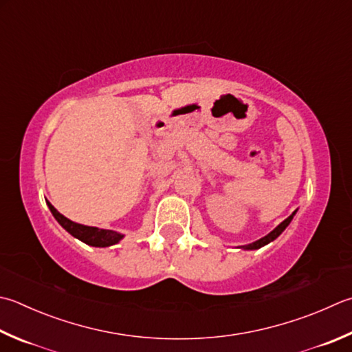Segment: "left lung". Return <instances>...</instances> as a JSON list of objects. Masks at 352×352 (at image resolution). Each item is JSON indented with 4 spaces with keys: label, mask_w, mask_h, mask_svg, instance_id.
Here are the masks:
<instances>
[{
    "label": "left lung",
    "mask_w": 352,
    "mask_h": 352,
    "mask_svg": "<svg viewBox=\"0 0 352 352\" xmlns=\"http://www.w3.org/2000/svg\"><path fill=\"white\" fill-rule=\"evenodd\" d=\"M296 213H297V210L294 211L293 214H291V216H288L287 219H285V221H283L282 223L277 225V227H276L273 231H271V233H268L267 236H263L262 239H258V241H256V242H253V243L242 245V247H239V248H242V250H258V248L265 247V245H268L270 242H273L274 239H277V237H279V236L283 233V230L288 227L291 221H293V217H294V214H296Z\"/></svg>",
    "instance_id": "obj_1"
}]
</instances>
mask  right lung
<instances>
[{
    "label": "right lung",
    "mask_w": 352,
    "mask_h": 352,
    "mask_svg": "<svg viewBox=\"0 0 352 352\" xmlns=\"http://www.w3.org/2000/svg\"><path fill=\"white\" fill-rule=\"evenodd\" d=\"M49 208L52 211L53 217L56 219L58 223L61 225V227L70 233L73 237L79 239V241L91 245V247H110V245H115L118 243L121 239H124V234L121 233H116V231H111V230H102V228H98V227H89V225H82V223H76L70 221L65 216H63L59 211L53 207L50 202H47Z\"/></svg>",
    "instance_id": "right-lung-1"
}]
</instances>
